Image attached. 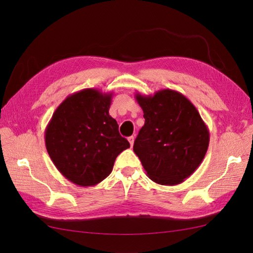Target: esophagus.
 <instances>
[{
  "mask_svg": "<svg viewBox=\"0 0 253 253\" xmlns=\"http://www.w3.org/2000/svg\"><path fill=\"white\" fill-rule=\"evenodd\" d=\"M128 141H129V143H130V146L132 147V146H133V141H135V137H133V136L129 137V138H128Z\"/></svg>",
  "mask_w": 253,
  "mask_h": 253,
  "instance_id": "esophagus-1",
  "label": "esophagus"
}]
</instances>
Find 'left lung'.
<instances>
[{
	"mask_svg": "<svg viewBox=\"0 0 253 253\" xmlns=\"http://www.w3.org/2000/svg\"><path fill=\"white\" fill-rule=\"evenodd\" d=\"M146 122L133 143L148 177L175 186L188 178L204 159L210 132L198 110L178 91L136 94Z\"/></svg>",
	"mask_w": 253,
	"mask_h": 253,
	"instance_id": "left-lung-1",
	"label": "left lung"
}]
</instances>
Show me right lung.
<instances>
[{"instance_id": "1", "label": "right lung", "mask_w": 253, "mask_h": 253, "mask_svg": "<svg viewBox=\"0 0 253 253\" xmlns=\"http://www.w3.org/2000/svg\"><path fill=\"white\" fill-rule=\"evenodd\" d=\"M113 92L84 89L64 100L45 128L46 151L58 171L78 186H95L130 147L109 114Z\"/></svg>"}]
</instances>
